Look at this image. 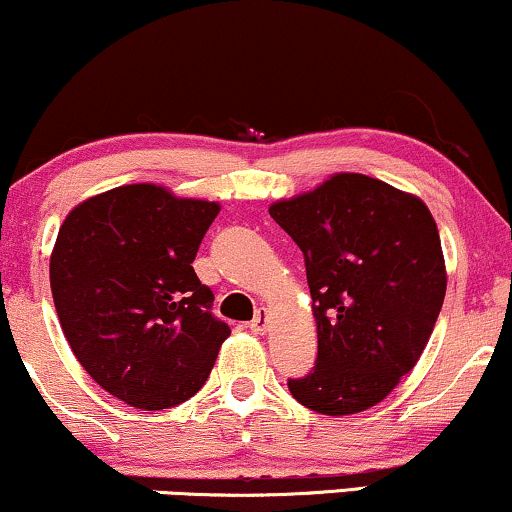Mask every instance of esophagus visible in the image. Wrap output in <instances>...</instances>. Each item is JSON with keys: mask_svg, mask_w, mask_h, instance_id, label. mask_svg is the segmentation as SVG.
Instances as JSON below:
<instances>
[{"mask_svg": "<svg viewBox=\"0 0 512 512\" xmlns=\"http://www.w3.org/2000/svg\"><path fill=\"white\" fill-rule=\"evenodd\" d=\"M250 331L255 333V335H264V333H267V312H264V309H260L255 319L250 321Z\"/></svg>", "mask_w": 512, "mask_h": 512, "instance_id": "1", "label": "esophagus"}]
</instances>
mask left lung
I'll use <instances>...</instances> for the list:
<instances>
[{"mask_svg":"<svg viewBox=\"0 0 512 512\" xmlns=\"http://www.w3.org/2000/svg\"><path fill=\"white\" fill-rule=\"evenodd\" d=\"M269 215L307 267L316 364L288 390L323 416L380 404L418 364L446 293L442 241L428 205L366 174L340 172L278 200Z\"/></svg>","mask_w":512,"mask_h":512,"instance_id":"left-lung-1","label":"left lung"}]
</instances>
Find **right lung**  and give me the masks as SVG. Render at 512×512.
<instances>
[{"label":"right lung","mask_w":512,"mask_h":512,"mask_svg":"<svg viewBox=\"0 0 512 512\" xmlns=\"http://www.w3.org/2000/svg\"><path fill=\"white\" fill-rule=\"evenodd\" d=\"M219 205L129 184L68 212L51 252L56 314L84 371L129 406L160 411L205 385L231 328L193 260Z\"/></svg>","instance_id":"1"}]
</instances>
